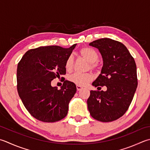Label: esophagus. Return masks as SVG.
I'll return each instance as SVG.
<instances>
[{
	"instance_id": "obj_1",
	"label": "esophagus",
	"mask_w": 150,
	"mask_h": 150,
	"mask_svg": "<svg viewBox=\"0 0 150 150\" xmlns=\"http://www.w3.org/2000/svg\"><path fill=\"white\" fill-rule=\"evenodd\" d=\"M83 88L82 87V86H79V85H77V90L78 91H80V90H81Z\"/></svg>"
}]
</instances>
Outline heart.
I'll list each match as a JSON object with an SVG mask.
<instances>
[{"mask_svg": "<svg viewBox=\"0 0 150 150\" xmlns=\"http://www.w3.org/2000/svg\"><path fill=\"white\" fill-rule=\"evenodd\" d=\"M79 54L90 63V69H95L96 62L98 61L99 56L95 50L90 47H84L79 51ZM73 67V58L72 56L67 58L65 63L66 71H71ZM92 79V75L90 73H74L69 77V80L79 86H85Z\"/></svg>", "mask_w": 150, "mask_h": 150, "instance_id": "heart-1", "label": "heart"}]
</instances>
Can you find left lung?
Returning <instances> with one entry per match:
<instances>
[{
	"mask_svg": "<svg viewBox=\"0 0 150 150\" xmlns=\"http://www.w3.org/2000/svg\"><path fill=\"white\" fill-rule=\"evenodd\" d=\"M89 45L99 50L103 61L101 73L92 85L105 86L107 90H91L88 109L98 121L112 122L124 115L133 100L138 85L135 62L127 47L118 41L101 38Z\"/></svg>",
	"mask_w": 150,
	"mask_h": 150,
	"instance_id": "obj_1",
	"label": "left lung"
}]
</instances>
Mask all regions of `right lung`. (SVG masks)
I'll return each mask as SVG.
<instances>
[{"label":"right lung","mask_w":150,"mask_h":150,"mask_svg":"<svg viewBox=\"0 0 150 150\" xmlns=\"http://www.w3.org/2000/svg\"><path fill=\"white\" fill-rule=\"evenodd\" d=\"M52 45L26 52L17 65L19 96L29 113L43 122H55L65 118L69 103L77 91L75 84L64 81L60 90L51 86L54 79L65 75V63L73 50Z\"/></svg>","instance_id":"obj_1"}]
</instances>
